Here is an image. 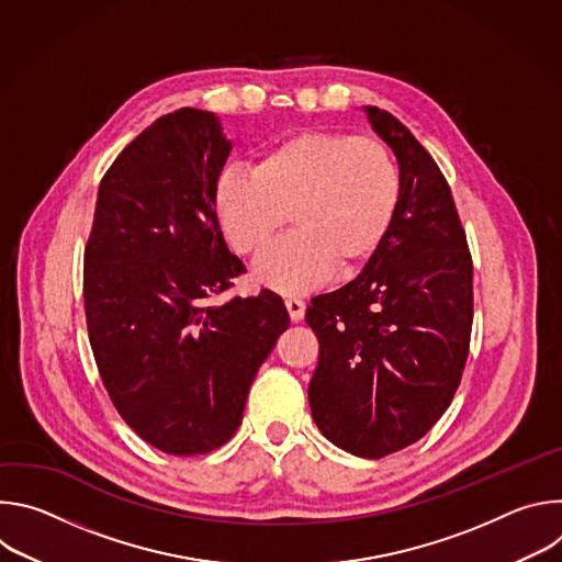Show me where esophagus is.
I'll return each mask as SVG.
<instances>
[{
	"label": "esophagus",
	"instance_id": "obj_1",
	"mask_svg": "<svg viewBox=\"0 0 562 562\" xmlns=\"http://www.w3.org/2000/svg\"><path fill=\"white\" fill-rule=\"evenodd\" d=\"M284 306H286V311H289V315H291V319L293 323H300V319L304 317V300L302 297H297V295H286L284 297Z\"/></svg>",
	"mask_w": 562,
	"mask_h": 562
}]
</instances>
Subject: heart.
<instances>
[{
    "label": "heart",
    "instance_id": "b5f03b06",
    "mask_svg": "<svg viewBox=\"0 0 562 562\" xmlns=\"http://www.w3.org/2000/svg\"><path fill=\"white\" fill-rule=\"evenodd\" d=\"M400 198L389 148L367 135L306 131L265 150L251 171H224L215 187L231 245L260 256L293 226L258 267L284 293L306 291L336 269H360L382 245Z\"/></svg>",
    "mask_w": 562,
    "mask_h": 562
}]
</instances>
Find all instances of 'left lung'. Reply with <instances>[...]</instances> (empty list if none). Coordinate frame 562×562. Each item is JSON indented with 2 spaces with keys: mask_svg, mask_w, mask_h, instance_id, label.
I'll return each mask as SVG.
<instances>
[{
  "mask_svg": "<svg viewBox=\"0 0 562 562\" xmlns=\"http://www.w3.org/2000/svg\"><path fill=\"white\" fill-rule=\"evenodd\" d=\"M400 167V198L362 273L317 295L319 342L308 384L317 429L336 447L382 458L420 440L447 412L469 356L473 265L451 189L412 131L364 106Z\"/></svg>",
  "mask_w": 562,
  "mask_h": 562,
  "instance_id": "left-lung-1",
  "label": "left lung"
}]
</instances>
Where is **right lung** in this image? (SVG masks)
I'll list each match as a JSON object with an SVG mask.
<instances>
[{
	"mask_svg": "<svg viewBox=\"0 0 562 562\" xmlns=\"http://www.w3.org/2000/svg\"><path fill=\"white\" fill-rule=\"evenodd\" d=\"M228 153L209 111L155 120L102 178L85 249V311L102 382L124 423L171 456L228 442L260 364L289 327L269 289L215 302L247 271L215 213Z\"/></svg>",
	"mask_w": 562,
	"mask_h": 562,
	"instance_id": "1",
	"label": "right lung"
}]
</instances>
